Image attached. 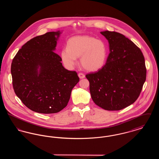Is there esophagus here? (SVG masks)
Here are the masks:
<instances>
[{"mask_svg":"<svg viewBox=\"0 0 159 159\" xmlns=\"http://www.w3.org/2000/svg\"><path fill=\"white\" fill-rule=\"evenodd\" d=\"M78 76H79V77L80 79L84 78V77H85V76L83 75V73H79V74H78Z\"/></svg>","mask_w":159,"mask_h":159,"instance_id":"34e87169","label":"esophagus"}]
</instances>
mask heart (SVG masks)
Instances as JSON below:
<instances>
[{
	"label": "heart",
	"instance_id": "obj_1",
	"mask_svg": "<svg viewBox=\"0 0 159 159\" xmlns=\"http://www.w3.org/2000/svg\"><path fill=\"white\" fill-rule=\"evenodd\" d=\"M106 43L89 36H77L70 38L67 48L61 52V58L64 66L69 69L77 64V58L80 57V63L86 71L93 72L102 68L107 58Z\"/></svg>",
	"mask_w": 159,
	"mask_h": 159
}]
</instances>
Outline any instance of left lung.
<instances>
[{
    "instance_id": "obj_1",
    "label": "left lung",
    "mask_w": 159,
    "mask_h": 159,
    "mask_svg": "<svg viewBox=\"0 0 159 159\" xmlns=\"http://www.w3.org/2000/svg\"><path fill=\"white\" fill-rule=\"evenodd\" d=\"M109 43L106 64L86 75L91 97L96 105L116 111L132 104L138 98L146 79L144 55L140 49L124 35L101 31Z\"/></svg>"
}]
</instances>
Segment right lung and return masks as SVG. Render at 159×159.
I'll use <instances>...</instances> for the list:
<instances>
[{
	"label": "right lung",
	"instance_id": "add662e5",
	"mask_svg": "<svg viewBox=\"0 0 159 159\" xmlns=\"http://www.w3.org/2000/svg\"><path fill=\"white\" fill-rule=\"evenodd\" d=\"M62 31L48 32L33 38L12 60L11 75L16 96L31 110L57 113L68 104L79 82L76 71L66 69L55 52Z\"/></svg>",
	"mask_w": 159,
	"mask_h": 159
}]
</instances>
